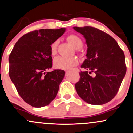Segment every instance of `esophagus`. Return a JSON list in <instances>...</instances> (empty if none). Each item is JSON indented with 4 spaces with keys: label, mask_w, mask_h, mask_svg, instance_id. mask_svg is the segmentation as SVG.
I'll return each instance as SVG.
<instances>
[{
    "label": "esophagus",
    "mask_w": 133,
    "mask_h": 133,
    "mask_svg": "<svg viewBox=\"0 0 133 133\" xmlns=\"http://www.w3.org/2000/svg\"><path fill=\"white\" fill-rule=\"evenodd\" d=\"M73 70H75V71H76V72H77V73H79V69L78 68H73Z\"/></svg>",
    "instance_id": "1"
}]
</instances>
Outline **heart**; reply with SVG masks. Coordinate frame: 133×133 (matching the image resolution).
<instances>
[{"mask_svg": "<svg viewBox=\"0 0 133 133\" xmlns=\"http://www.w3.org/2000/svg\"><path fill=\"white\" fill-rule=\"evenodd\" d=\"M67 41L75 49H79L82 48L83 45L82 40L80 37L78 35H75V34L68 35L67 37ZM58 43V40H56L51 43L50 46V52L52 56L55 55L57 53ZM78 63V61L75 57L65 58L63 57H58L55 58L54 61V66L56 68L61 70L69 69L71 67L76 66Z\"/></svg>", "mask_w": 133, "mask_h": 133, "instance_id": "obj_1", "label": "heart"}]
</instances>
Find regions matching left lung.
Here are the masks:
<instances>
[{"label": "left lung", "instance_id": "8db88e82", "mask_svg": "<svg viewBox=\"0 0 133 133\" xmlns=\"http://www.w3.org/2000/svg\"><path fill=\"white\" fill-rule=\"evenodd\" d=\"M73 29L83 35L88 47L81 65L85 71L79 73L76 91L89 104L107 103L116 96L126 75L124 52L111 36L100 30L88 26Z\"/></svg>", "mask_w": 133, "mask_h": 133}]
</instances>
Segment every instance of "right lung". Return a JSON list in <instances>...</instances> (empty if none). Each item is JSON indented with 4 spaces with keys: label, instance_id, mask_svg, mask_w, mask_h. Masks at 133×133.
<instances>
[{
    "label": "right lung",
    "instance_id": "right-lung-1",
    "mask_svg": "<svg viewBox=\"0 0 133 133\" xmlns=\"http://www.w3.org/2000/svg\"><path fill=\"white\" fill-rule=\"evenodd\" d=\"M66 29H40L25 34L16 42L9 58V76L26 103L40 108L57 96L65 71L52 67L50 46Z\"/></svg>",
    "mask_w": 133,
    "mask_h": 133
}]
</instances>
